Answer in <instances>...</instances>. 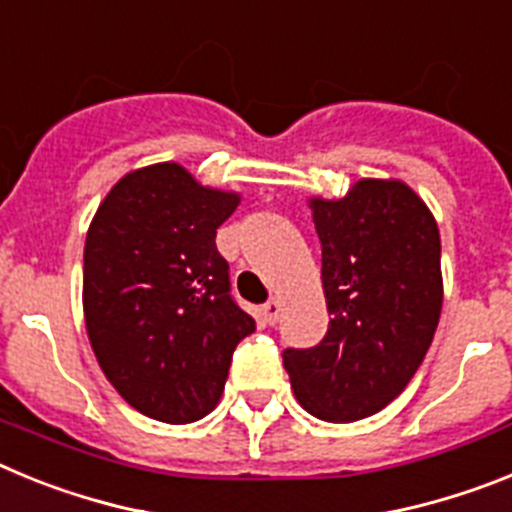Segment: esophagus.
Returning <instances> with one entry per match:
<instances>
[{
  "mask_svg": "<svg viewBox=\"0 0 512 512\" xmlns=\"http://www.w3.org/2000/svg\"><path fill=\"white\" fill-rule=\"evenodd\" d=\"M279 312H282V305H279V300H269L264 307H261V318H264V323L274 325L279 320Z\"/></svg>",
  "mask_w": 512,
  "mask_h": 512,
  "instance_id": "1",
  "label": "esophagus"
}]
</instances>
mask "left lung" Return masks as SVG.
Masks as SVG:
<instances>
[{
    "mask_svg": "<svg viewBox=\"0 0 512 512\" xmlns=\"http://www.w3.org/2000/svg\"><path fill=\"white\" fill-rule=\"evenodd\" d=\"M310 207L330 325L318 346L282 359L307 413L351 423L387 408L423 364L441 318V238L425 202L395 179H361L343 200Z\"/></svg>",
    "mask_w": 512,
    "mask_h": 512,
    "instance_id": "1",
    "label": "left lung"
}]
</instances>
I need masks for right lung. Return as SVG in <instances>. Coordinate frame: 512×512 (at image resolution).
<instances>
[{
    "label": "right lung",
    "mask_w": 512,
    "mask_h": 512,
    "mask_svg": "<svg viewBox=\"0 0 512 512\" xmlns=\"http://www.w3.org/2000/svg\"><path fill=\"white\" fill-rule=\"evenodd\" d=\"M241 197L179 164L122 176L84 246V318L104 377L161 423H194L223 395L235 346L256 320L230 295L217 228Z\"/></svg>",
    "instance_id": "right-lung-1"
}]
</instances>
